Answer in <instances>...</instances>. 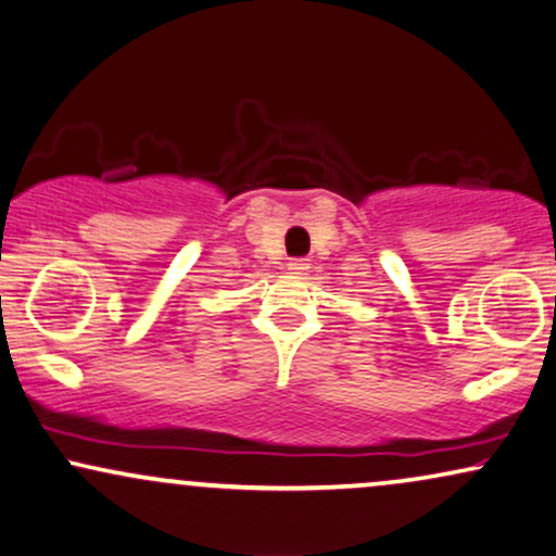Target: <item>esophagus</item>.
Returning a JSON list of instances; mask_svg holds the SVG:
<instances>
[{"label":"esophagus","mask_w":556,"mask_h":556,"mask_svg":"<svg viewBox=\"0 0 556 556\" xmlns=\"http://www.w3.org/2000/svg\"><path fill=\"white\" fill-rule=\"evenodd\" d=\"M307 269H311V264L302 262V258H292V262L287 264V271L294 274V277H302V274H307Z\"/></svg>","instance_id":"esophagus-1"}]
</instances>
